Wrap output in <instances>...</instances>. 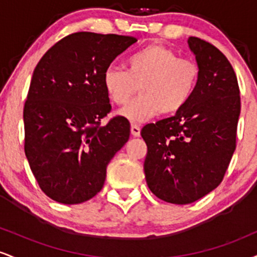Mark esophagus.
I'll use <instances>...</instances> for the list:
<instances>
[{"label": "esophagus", "mask_w": 257, "mask_h": 257, "mask_svg": "<svg viewBox=\"0 0 257 257\" xmlns=\"http://www.w3.org/2000/svg\"><path fill=\"white\" fill-rule=\"evenodd\" d=\"M131 132H132V135H133V137H135V138L140 137V132H141L140 125L134 124V123H133V124L131 125Z\"/></svg>", "instance_id": "esophagus-1"}]
</instances>
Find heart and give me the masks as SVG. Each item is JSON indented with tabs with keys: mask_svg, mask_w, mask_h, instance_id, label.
Listing matches in <instances>:
<instances>
[{
	"mask_svg": "<svg viewBox=\"0 0 257 257\" xmlns=\"http://www.w3.org/2000/svg\"><path fill=\"white\" fill-rule=\"evenodd\" d=\"M126 70L108 67L102 75V85L113 104L124 105L119 114L131 122H144L158 113L173 114L192 98L199 78L197 64L180 59L172 49L158 43L144 47L129 55Z\"/></svg>",
	"mask_w": 257,
	"mask_h": 257,
	"instance_id": "obj_1",
	"label": "heart"
}]
</instances>
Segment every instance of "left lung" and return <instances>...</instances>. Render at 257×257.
Here are the masks:
<instances>
[{"label": "left lung", "instance_id": "left-lung-1", "mask_svg": "<svg viewBox=\"0 0 257 257\" xmlns=\"http://www.w3.org/2000/svg\"><path fill=\"white\" fill-rule=\"evenodd\" d=\"M187 43L199 69L192 98L173 117L141 129L147 186L173 204H190L220 185L235 150L240 114L237 76L227 58L198 37Z\"/></svg>", "mask_w": 257, "mask_h": 257}]
</instances>
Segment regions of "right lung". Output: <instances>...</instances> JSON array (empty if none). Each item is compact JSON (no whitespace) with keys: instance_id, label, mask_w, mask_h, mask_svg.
Returning <instances> with one entry per match:
<instances>
[{"instance_id":"add662e5","label":"right lung","mask_w":257,"mask_h":257,"mask_svg":"<svg viewBox=\"0 0 257 257\" xmlns=\"http://www.w3.org/2000/svg\"><path fill=\"white\" fill-rule=\"evenodd\" d=\"M137 38L76 32L38 61L24 106L25 155L41 190L63 204L93 198L106 168L124 146L131 124L111 111L102 75Z\"/></svg>"}]
</instances>
